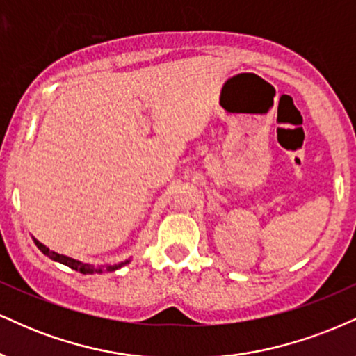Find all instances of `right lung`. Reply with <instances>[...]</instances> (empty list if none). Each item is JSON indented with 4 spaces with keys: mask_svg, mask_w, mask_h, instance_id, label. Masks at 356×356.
Masks as SVG:
<instances>
[{
    "mask_svg": "<svg viewBox=\"0 0 356 356\" xmlns=\"http://www.w3.org/2000/svg\"><path fill=\"white\" fill-rule=\"evenodd\" d=\"M33 241H35V245L40 248V252H43V254L51 258L53 261H58V263H61V265L70 266V268L74 271H81L83 275H95V273H104V271H116V270H120L121 266L128 265V263L131 261V260H124L120 263H113V265H110V263H104V265H91V263L74 260V258L66 257V254H60V253L53 252V250H49L48 246H44L40 240H36V238H33Z\"/></svg>",
    "mask_w": 356,
    "mask_h": 356,
    "instance_id": "right-lung-1",
    "label": "right lung"
}]
</instances>
